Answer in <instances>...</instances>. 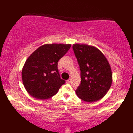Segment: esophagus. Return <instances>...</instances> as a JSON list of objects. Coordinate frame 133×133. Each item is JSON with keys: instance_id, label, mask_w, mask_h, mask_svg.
<instances>
[{"instance_id": "esophagus-1", "label": "esophagus", "mask_w": 133, "mask_h": 133, "mask_svg": "<svg viewBox=\"0 0 133 133\" xmlns=\"http://www.w3.org/2000/svg\"><path fill=\"white\" fill-rule=\"evenodd\" d=\"M71 79H69L67 81V82L68 83H71Z\"/></svg>"}]
</instances>
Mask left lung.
Instances as JSON below:
<instances>
[{
  "label": "left lung",
  "instance_id": "1",
  "mask_svg": "<svg viewBox=\"0 0 133 133\" xmlns=\"http://www.w3.org/2000/svg\"><path fill=\"white\" fill-rule=\"evenodd\" d=\"M81 70V84L78 97L87 102L102 98L111 86V69L106 56L97 47L86 44L72 45Z\"/></svg>",
  "mask_w": 133,
  "mask_h": 133
}]
</instances>
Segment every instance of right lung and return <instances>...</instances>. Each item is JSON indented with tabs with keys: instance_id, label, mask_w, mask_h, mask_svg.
Instances as JSON below:
<instances>
[{
	"instance_id": "1",
	"label": "right lung",
	"mask_w": 133,
	"mask_h": 133,
	"mask_svg": "<svg viewBox=\"0 0 133 133\" xmlns=\"http://www.w3.org/2000/svg\"><path fill=\"white\" fill-rule=\"evenodd\" d=\"M71 44H45L35 50L25 62L22 78L26 91L33 97L46 99L55 95L65 81L60 78L58 62Z\"/></svg>"
}]
</instances>
